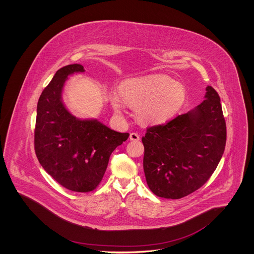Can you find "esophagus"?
<instances>
[{
    "label": "esophagus",
    "instance_id": "34e87169",
    "mask_svg": "<svg viewBox=\"0 0 254 254\" xmlns=\"http://www.w3.org/2000/svg\"><path fill=\"white\" fill-rule=\"evenodd\" d=\"M129 139H130V141H133V142H138V141L140 140V136L138 135V133H130V135H129Z\"/></svg>",
    "mask_w": 254,
    "mask_h": 254
}]
</instances>
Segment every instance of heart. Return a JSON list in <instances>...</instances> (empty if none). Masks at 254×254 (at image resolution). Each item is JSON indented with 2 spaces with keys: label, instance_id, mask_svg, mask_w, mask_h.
Instances as JSON below:
<instances>
[{
  "label": "heart",
  "instance_id": "b5f03b06",
  "mask_svg": "<svg viewBox=\"0 0 254 254\" xmlns=\"http://www.w3.org/2000/svg\"><path fill=\"white\" fill-rule=\"evenodd\" d=\"M119 92L123 100L135 106L137 119L144 124L157 125L170 119L186 101L185 87L166 75L154 74L122 82ZM110 101L116 112H123L119 96L112 92Z\"/></svg>",
  "mask_w": 254,
  "mask_h": 254
}]
</instances>
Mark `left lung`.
Returning a JSON list of instances; mask_svg holds the SVG:
<instances>
[{
  "mask_svg": "<svg viewBox=\"0 0 254 254\" xmlns=\"http://www.w3.org/2000/svg\"><path fill=\"white\" fill-rule=\"evenodd\" d=\"M205 90L193 110L147 127L142 138L145 180L159 197L180 199L200 189L224 153L227 127L220 97L210 85Z\"/></svg>",
  "mask_w": 254,
  "mask_h": 254,
  "instance_id": "obj_1",
  "label": "left lung"
}]
</instances>
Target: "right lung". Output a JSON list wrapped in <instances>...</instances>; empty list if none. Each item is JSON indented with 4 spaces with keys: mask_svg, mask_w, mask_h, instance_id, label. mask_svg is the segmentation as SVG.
<instances>
[{
    "mask_svg": "<svg viewBox=\"0 0 254 254\" xmlns=\"http://www.w3.org/2000/svg\"><path fill=\"white\" fill-rule=\"evenodd\" d=\"M79 64L55 73L37 105L34 147L41 166L64 188L89 192L101 183L113 150L129 133L110 129L97 120H80L65 109L62 90L67 76L85 72Z\"/></svg>",
    "mask_w": 254,
    "mask_h": 254,
    "instance_id": "right-lung-1",
    "label": "right lung"
}]
</instances>
